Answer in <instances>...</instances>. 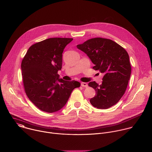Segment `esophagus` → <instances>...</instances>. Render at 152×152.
Masks as SVG:
<instances>
[{
  "mask_svg": "<svg viewBox=\"0 0 152 152\" xmlns=\"http://www.w3.org/2000/svg\"><path fill=\"white\" fill-rule=\"evenodd\" d=\"M81 86H83V87H85V88H86L88 87V84L85 83V82H82L81 83Z\"/></svg>",
  "mask_w": 152,
  "mask_h": 152,
  "instance_id": "1",
  "label": "esophagus"
}]
</instances>
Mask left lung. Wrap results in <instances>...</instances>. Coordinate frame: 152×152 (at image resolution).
Listing matches in <instances>:
<instances>
[{"instance_id":"8db88e82","label":"left lung","mask_w":152,"mask_h":152,"mask_svg":"<svg viewBox=\"0 0 152 152\" xmlns=\"http://www.w3.org/2000/svg\"><path fill=\"white\" fill-rule=\"evenodd\" d=\"M94 64L93 67L104 75L102 83L95 81L88 85L96 90L90 100L98 109H107L115 104L124 94L131 74V66L126 50L114 41L94 38L77 45Z\"/></svg>"}]
</instances>
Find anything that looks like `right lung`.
Returning <instances> with one entry per match:
<instances>
[{
	"label": "right lung",
	"mask_w": 152,
	"mask_h": 152,
	"mask_svg": "<svg viewBox=\"0 0 152 152\" xmlns=\"http://www.w3.org/2000/svg\"><path fill=\"white\" fill-rule=\"evenodd\" d=\"M50 38L32 45L21 64L25 93L40 110L56 112L66 105L72 91L80 82L67 81L58 74L62 64L64 48L73 40Z\"/></svg>",
	"instance_id": "add662e5"
}]
</instances>
